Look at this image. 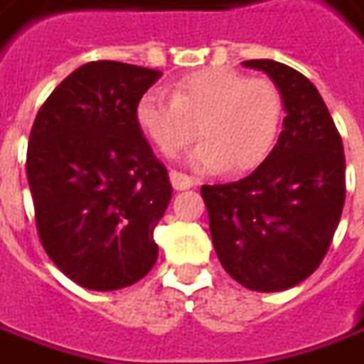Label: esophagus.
<instances>
[{"label": "esophagus", "instance_id": "obj_1", "mask_svg": "<svg viewBox=\"0 0 364 364\" xmlns=\"http://www.w3.org/2000/svg\"><path fill=\"white\" fill-rule=\"evenodd\" d=\"M170 182H172L174 190H186V188L194 186V178L182 174L178 170H170Z\"/></svg>", "mask_w": 364, "mask_h": 364}]
</instances>
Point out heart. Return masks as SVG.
I'll list each match as a JSON object with an SVG mask.
<instances>
[{
	"label": "heart",
	"instance_id": "heart-1",
	"mask_svg": "<svg viewBox=\"0 0 364 364\" xmlns=\"http://www.w3.org/2000/svg\"><path fill=\"white\" fill-rule=\"evenodd\" d=\"M284 119V97L268 77L226 68H204L178 77L172 97L148 90L136 104V122L166 156L204 138L190 156L200 170L248 172L268 158ZM199 128H196V124Z\"/></svg>",
	"mask_w": 364,
	"mask_h": 364
}]
</instances>
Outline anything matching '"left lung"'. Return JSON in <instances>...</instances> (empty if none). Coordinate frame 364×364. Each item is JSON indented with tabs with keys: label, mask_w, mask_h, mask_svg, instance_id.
<instances>
[{
	"label": "left lung",
	"mask_w": 364,
	"mask_h": 364,
	"mask_svg": "<svg viewBox=\"0 0 364 364\" xmlns=\"http://www.w3.org/2000/svg\"><path fill=\"white\" fill-rule=\"evenodd\" d=\"M284 97V130L238 182L202 186L214 250L242 287L279 292L309 279L333 242L345 206V150L309 77L274 60H248Z\"/></svg>",
	"instance_id": "1"
}]
</instances>
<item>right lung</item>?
<instances>
[{
  "mask_svg": "<svg viewBox=\"0 0 364 364\" xmlns=\"http://www.w3.org/2000/svg\"><path fill=\"white\" fill-rule=\"evenodd\" d=\"M160 75L132 63H84L31 126L26 170L41 246L84 289L130 287L156 264L154 228L172 186L136 104Z\"/></svg>",
  "mask_w": 364,
  "mask_h": 364,
  "instance_id": "1",
  "label": "right lung"
}]
</instances>
